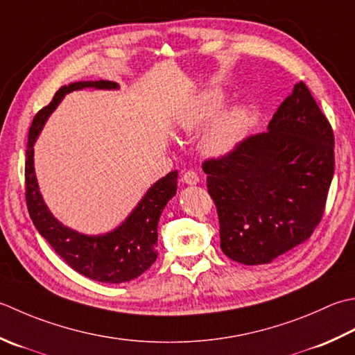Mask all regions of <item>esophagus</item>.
I'll list each match as a JSON object with an SVG mask.
<instances>
[{
    "label": "esophagus",
    "mask_w": 355,
    "mask_h": 355,
    "mask_svg": "<svg viewBox=\"0 0 355 355\" xmlns=\"http://www.w3.org/2000/svg\"><path fill=\"white\" fill-rule=\"evenodd\" d=\"M182 180H183V183L189 184V186H196V184L200 182V178H198V175H197V172H193V171H187V172H184Z\"/></svg>",
    "instance_id": "34e87169"
}]
</instances>
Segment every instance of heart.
I'll return each instance as SVG.
<instances>
[{
	"instance_id": "b5f03b06",
	"label": "heart",
	"mask_w": 355,
	"mask_h": 355,
	"mask_svg": "<svg viewBox=\"0 0 355 355\" xmlns=\"http://www.w3.org/2000/svg\"><path fill=\"white\" fill-rule=\"evenodd\" d=\"M229 95L221 87L203 89L193 96L180 116L178 126L186 134L203 130L201 150L214 158L226 157L239 148L251 124V110L245 104L229 106Z\"/></svg>"
}]
</instances>
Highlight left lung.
Returning <instances> with one entry per match:
<instances>
[{
    "label": "left lung",
    "mask_w": 355,
    "mask_h": 355,
    "mask_svg": "<svg viewBox=\"0 0 355 355\" xmlns=\"http://www.w3.org/2000/svg\"><path fill=\"white\" fill-rule=\"evenodd\" d=\"M220 221V246L243 265H265L306 241L334 175V134L298 81L268 132L203 163Z\"/></svg>",
    "instance_id": "left-lung-1"
}]
</instances>
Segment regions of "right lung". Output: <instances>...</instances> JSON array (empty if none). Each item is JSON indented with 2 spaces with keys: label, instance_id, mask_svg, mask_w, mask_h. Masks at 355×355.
<instances>
[{
  "label": "right lung",
  "instance_id": "1",
  "mask_svg": "<svg viewBox=\"0 0 355 355\" xmlns=\"http://www.w3.org/2000/svg\"><path fill=\"white\" fill-rule=\"evenodd\" d=\"M116 90L115 81H75L60 87L49 106L35 115L26 150V201L29 215L41 237L69 266L90 280L118 284L140 277L157 260L158 220L164 206L177 193L178 172L159 178L144 193L121 225L112 231L87 235L62 225L49 209L41 196L33 164V146L47 118L67 94L81 89Z\"/></svg>",
  "mask_w": 355,
  "mask_h": 355
}]
</instances>
